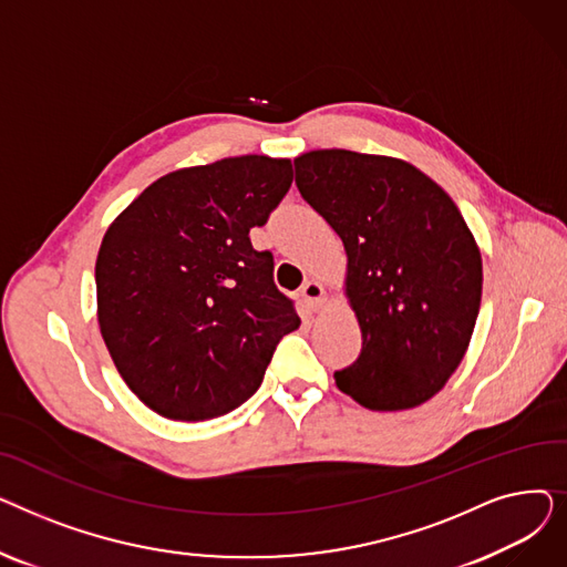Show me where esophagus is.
Segmentation results:
<instances>
[{"label":"esophagus","instance_id":"obj_1","mask_svg":"<svg viewBox=\"0 0 567 567\" xmlns=\"http://www.w3.org/2000/svg\"><path fill=\"white\" fill-rule=\"evenodd\" d=\"M301 296L306 299L308 306H312L315 310L321 308L323 299H326V289L317 282V280H308L303 287H301Z\"/></svg>","mask_w":567,"mask_h":567}]
</instances>
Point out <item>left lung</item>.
Listing matches in <instances>:
<instances>
[{"label":"left lung","mask_w":567,"mask_h":567,"mask_svg":"<svg viewBox=\"0 0 567 567\" xmlns=\"http://www.w3.org/2000/svg\"><path fill=\"white\" fill-rule=\"evenodd\" d=\"M296 186L342 238L359 359L338 389L372 411L434 398L462 363L483 296V259L457 204L406 161L317 148Z\"/></svg>","instance_id":"left-lung-1"}]
</instances>
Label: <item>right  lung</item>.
Listing matches in <instances>:
<instances>
[{"label": "right lung", "mask_w": 567, "mask_h": 567, "mask_svg": "<svg viewBox=\"0 0 567 567\" xmlns=\"http://www.w3.org/2000/svg\"><path fill=\"white\" fill-rule=\"evenodd\" d=\"M291 161L236 156L161 176L107 227L96 259L99 326L128 389L172 421L241 406L299 315L274 282L261 227Z\"/></svg>", "instance_id": "add662e5"}]
</instances>
